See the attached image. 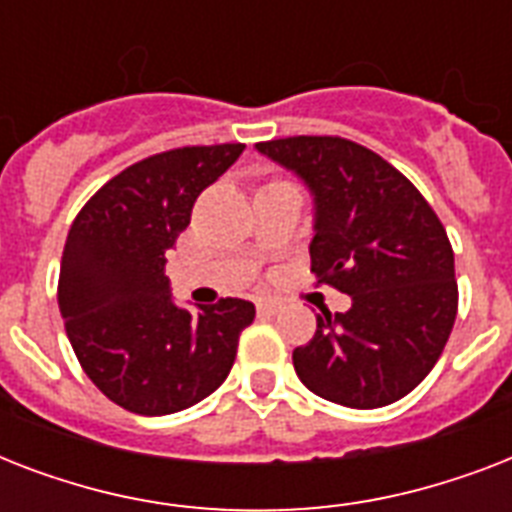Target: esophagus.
Wrapping results in <instances>:
<instances>
[{
  "mask_svg": "<svg viewBox=\"0 0 512 512\" xmlns=\"http://www.w3.org/2000/svg\"><path fill=\"white\" fill-rule=\"evenodd\" d=\"M279 308V300H257V313H263V316H273V313H279Z\"/></svg>",
  "mask_w": 512,
  "mask_h": 512,
  "instance_id": "34e87169",
  "label": "esophagus"
}]
</instances>
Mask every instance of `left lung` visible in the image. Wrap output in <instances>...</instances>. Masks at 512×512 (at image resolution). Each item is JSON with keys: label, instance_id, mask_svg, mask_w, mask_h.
Wrapping results in <instances>:
<instances>
[{"label": "left lung", "instance_id": "obj_1", "mask_svg": "<svg viewBox=\"0 0 512 512\" xmlns=\"http://www.w3.org/2000/svg\"><path fill=\"white\" fill-rule=\"evenodd\" d=\"M313 196L311 271L350 295L321 311L292 353L316 396L377 409L412 393L436 366L457 319L454 252L422 193L369 148L329 135L257 143Z\"/></svg>", "mask_w": 512, "mask_h": 512}]
</instances>
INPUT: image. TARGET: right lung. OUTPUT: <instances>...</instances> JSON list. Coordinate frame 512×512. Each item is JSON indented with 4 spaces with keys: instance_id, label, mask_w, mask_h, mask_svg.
Instances as JSON below:
<instances>
[{
    "instance_id": "right-lung-1",
    "label": "right lung",
    "mask_w": 512,
    "mask_h": 512,
    "mask_svg": "<svg viewBox=\"0 0 512 512\" xmlns=\"http://www.w3.org/2000/svg\"><path fill=\"white\" fill-rule=\"evenodd\" d=\"M241 151L223 143L148 156L111 177L68 231L58 281L66 335L87 377L127 412L159 417L215 393L255 319L239 297L180 308L164 276L193 201Z\"/></svg>"
}]
</instances>
